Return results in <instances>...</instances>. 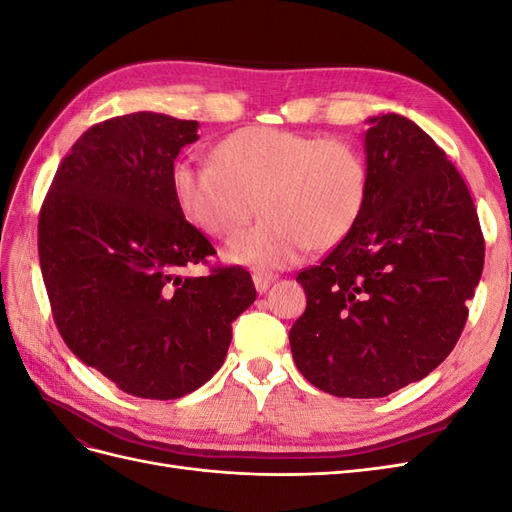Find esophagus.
I'll list each match as a JSON object with an SVG mask.
<instances>
[{
	"label": "esophagus",
	"mask_w": 512,
	"mask_h": 512,
	"mask_svg": "<svg viewBox=\"0 0 512 512\" xmlns=\"http://www.w3.org/2000/svg\"><path fill=\"white\" fill-rule=\"evenodd\" d=\"M252 280H254V286H256L258 292H267V288L275 282V275L273 273H260V271H256L252 275Z\"/></svg>",
	"instance_id": "1"
}]
</instances>
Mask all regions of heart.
Segmentation results:
<instances>
[{
	"label": "heart",
	"mask_w": 512,
	"mask_h": 512,
	"mask_svg": "<svg viewBox=\"0 0 512 512\" xmlns=\"http://www.w3.org/2000/svg\"><path fill=\"white\" fill-rule=\"evenodd\" d=\"M170 185L185 220L213 237L235 235L260 205L265 220L232 239L224 258L282 269L350 235L365 207L367 164L344 138L256 126L226 136L213 162H177Z\"/></svg>",
	"instance_id": "b5f03b06"
}]
</instances>
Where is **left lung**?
Masks as SVG:
<instances>
[{
    "label": "left lung",
    "mask_w": 512,
    "mask_h": 512,
    "mask_svg": "<svg viewBox=\"0 0 512 512\" xmlns=\"http://www.w3.org/2000/svg\"><path fill=\"white\" fill-rule=\"evenodd\" d=\"M367 198L350 235L299 273L290 329L301 374L335 397H386L436 369L466 327L485 265L474 200L408 117H369Z\"/></svg>",
    "instance_id": "8db88e82"
}]
</instances>
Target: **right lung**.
I'll list each match as a JSON object with an SVG mask.
<instances>
[{
    "mask_svg": "<svg viewBox=\"0 0 512 512\" xmlns=\"http://www.w3.org/2000/svg\"><path fill=\"white\" fill-rule=\"evenodd\" d=\"M198 121L132 113L89 128L59 164L38 222L57 329L79 359L143 399L213 378L256 299L243 267L183 277L215 254L181 213L170 175Z\"/></svg>",
    "mask_w": 512,
    "mask_h": 512,
    "instance_id": "1",
    "label": "right lung"
}]
</instances>
